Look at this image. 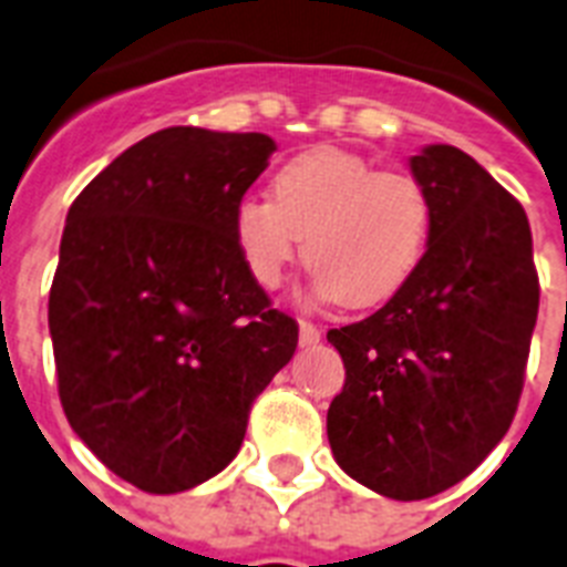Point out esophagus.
Listing matches in <instances>:
<instances>
[{
    "label": "esophagus",
    "mask_w": 567,
    "mask_h": 567,
    "mask_svg": "<svg viewBox=\"0 0 567 567\" xmlns=\"http://www.w3.org/2000/svg\"><path fill=\"white\" fill-rule=\"evenodd\" d=\"M298 339H301V346L310 348V346H319L321 339V330L312 324V321H301L298 324Z\"/></svg>",
    "instance_id": "1"
}]
</instances>
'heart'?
Returning a JSON list of instances; mask_svg holds the SVG:
<instances>
[{
    "instance_id": "heart-1",
    "label": "heart",
    "mask_w": 567,
    "mask_h": 567,
    "mask_svg": "<svg viewBox=\"0 0 567 567\" xmlns=\"http://www.w3.org/2000/svg\"><path fill=\"white\" fill-rule=\"evenodd\" d=\"M430 221V198L410 172L374 169L365 157L321 146L275 172L271 202H239L234 243L255 284L275 289L305 239L316 292L371 307L419 269Z\"/></svg>"
}]
</instances>
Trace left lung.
Segmentation results:
<instances>
[{
	"instance_id": "8db88e82",
	"label": "left lung",
	"mask_w": 567,
	"mask_h": 567,
	"mask_svg": "<svg viewBox=\"0 0 567 567\" xmlns=\"http://www.w3.org/2000/svg\"><path fill=\"white\" fill-rule=\"evenodd\" d=\"M410 169L433 213L419 269L369 319L328 330L346 362L330 451L392 501L445 492L506 436L538 316L524 207L456 146L421 148Z\"/></svg>"
}]
</instances>
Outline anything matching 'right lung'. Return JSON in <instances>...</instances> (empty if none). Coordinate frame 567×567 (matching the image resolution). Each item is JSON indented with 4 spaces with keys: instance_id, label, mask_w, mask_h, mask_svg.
I'll return each mask as SVG.
<instances>
[{
    "instance_id": "1",
    "label": "right lung",
    "mask_w": 567,
    "mask_h": 567,
    "mask_svg": "<svg viewBox=\"0 0 567 567\" xmlns=\"http://www.w3.org/2000/svg\"><path fill=\"white\" fill-rule=\"evenodd\" d=\"M271 152L255 131L163 128L66 213L49 292L58 395L81 442L148 495L219 474L296 354V319L234 243V210Z\"/></svg>"
}]
</instances>
